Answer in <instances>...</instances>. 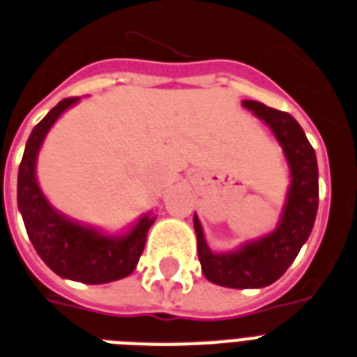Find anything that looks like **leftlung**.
Here are the masks:
<instances>
[{
    "mask_svg": "<svg viewBox=\"0 0 357 357\" xmlns=\"http://www.w3.org/2000/svg\"><path fill=\"white\" fill-rule=\"evenodd\" d=\"M242 104L273 130L288 159L291 185L279 227L264 238L248 242L234 253H213L205 244L198 216H194L204 275L218 286L238 289L264 288L286 273L312 233L319 205L317 159L299 123L289 113L268 108L257 100H244Z\"/></svg>",
    "mask_w": 357,
    "mask_h": 357,
    "instance_id": "left-lung-1",
    "label": "left lung"
}]
</instances>
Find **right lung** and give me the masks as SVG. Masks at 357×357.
Listing matches in <instances>:
<instances>
[{
	"mask_svg": "<svg viewBox=\"0 0 357 357\" xmlns=\"http://www.w3.org/2000/svg\"><path fill=\"white\" fill-rule=\"evenodd\" d=\"M78 97L63 98L34 126L18 170V208L40 259L63 279L104 284L128 277L139 262L153 218L143 216L126 236H104L58 214L36 181V158L49 128Z\"/></svg>",
	"mask_w": 357,
	"mask_h": 357,
	"instance_id": "add662e5",
	"label": "right lung"
}]
</instances>
